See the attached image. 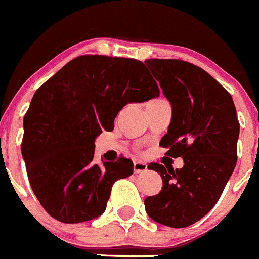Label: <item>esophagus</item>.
<instances>
[{
	"label": "esophagus",
	"instance_id": "obj_1",
	"mask_svg": "<svg viewBox=\"0 0 259 259\" xmlns=\"http://www.w3.org/2000/svg\"><path fill=\"white\" fill-rule=\"evenodd\" d=\"M133 170H135L136 174L145 172V171H147V165L145 162H141V161H136L133 163Z\"/></svg>",
	"mask_w": 259,
	"mask_h": 259
}]
</instances>
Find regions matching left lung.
<instances>
[{
    "mask_svg": "<svg viewBox=\"0 0 259 259\" xmlns=\"http://www.w3.org/2000/svg\"><path fill=\"white\" fill-rule=\"evenodd\" d=\"M147 68L172 106V119L161 138L166 155L183 157L184 167L150 163L160 172V194L145 199L148 217L185 228L209 213L237 165L239 122L229 92L204 69L179 59H148Z\"/></svg>",
    "mask_w": 259,
    "mask_h": 259,
    "instance_id": "obj_1",
    "label": "left lung"
}]
</instances>
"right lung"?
Returning a JSON list of instances; mask_svg holds the SVG:
<instances>
[{
  "label": "right lung",
  "mask_w": 259,
  "mask_h": 259,
  "mask_svg": "<svg viewBox=\"0 0 259 259\" xmlns=\"http://www.w3.org/2000/svg\"><path fill=\"white\" fill-rule=\"evenodd\" d=\"M160 96L145 64L131 58L81 55L35 92L24 117L22 157L37 200L61 223L87 222L104 213L112 186L133 172L130 158L99 166L94 140L113 131L131 102Z\"/></svg>",
  "instance_id": "obj_1"
}]
</instances>
